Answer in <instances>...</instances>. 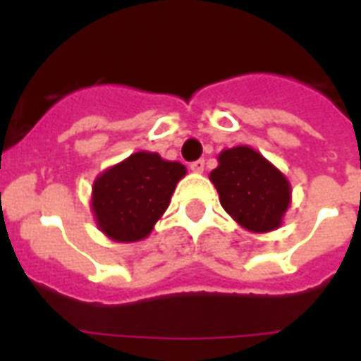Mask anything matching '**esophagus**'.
Masks as SVG:
<instances>
[{
    "label": "esophagus",
    "instance_id": "esophagus-1",
    "mask_svg": "<svg viewBox=\"0 0 361 361\" xmlns=\"http://www.w3.org/2000/svg\"><path fill=\"white\" fill-rule=\"evenodd\" d=\"M204 166H206V163H204V159H198V161H192L191 163V170L192 172H204Z\"/></svg>",
    "mask_w": 361,
    "mask_h": 361
}]
</instances>
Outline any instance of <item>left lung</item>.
<instances>
[{"label": "left lung", "instance_id": "obj_1", "mask_svg": "<svg viewBox=\"0 0 361 361\" xmlns=\"http://www.w3.org/2000/svg\"><path fill=\"white\" fill-rule=\"evenodd\" d=\"M209 180L221 206L238 225L251 232L279 228L290 204V183L279 169L249 146L219 153V166Z\"/></svg>", "mask_w": 361, "mask_h": 361}]
</instances>
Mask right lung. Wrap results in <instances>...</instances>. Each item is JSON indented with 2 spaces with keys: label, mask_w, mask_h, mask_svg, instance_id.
<instances>
[{
  "label": "right lung",
  "mask_w": 361,
  "mask_h": 361,
  "mask_svg": "<svg viewBox=\"0 0 361 361\" xmlns=\"http://www.w3.org/2000/svg\"><path fill=\"white\" fill-rule=\"evenodd\" d=\"M185 172L181 163L164 161L152 152H136L104 170L92 195L99 231L121 243L149 236Z\"/></svg>",
  "instance_id": "obj_1"
}]
</instances>
